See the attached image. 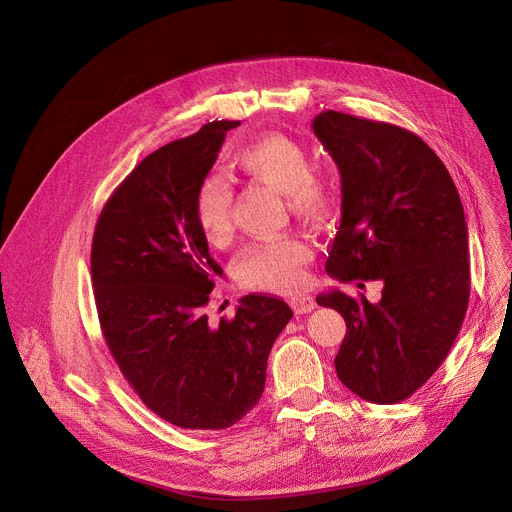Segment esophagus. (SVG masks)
Here are the masks:
<instances>
[{
    "label": "esophagus",
    "instance_id": "obj_1",
    "mask_svg": "<svg viewBox=\"0 0 512 512\" xmlns=\"http://www.w3.org/2000/svg\"><path fill=\"white\" fill-rule=\"evenodd\" d=\"M290 307L294 309V313H309L315 309V299L311 297V294H297V297L290 299Z\"/></svg>",
    "mask_w": 512,
    "mask_h": 512
}]
</instances>
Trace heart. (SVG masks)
I'll use <instances>...</instances> for the list:
<instances>
[{
	"label": "heart",
	"mask_w": 512,
	"mask_h": 512,
	"mask_svg": "<svg viewBox=\"0 0 512 512\" xmlns=\"http://www.w3.org/2000/svg\"><path fill=\"white\" fill-rule=\"evenodd\" d=\"M232 161L242 174L284 193L288 209L299 220L319 222L336 207L338 184L328 174L311 168L307 147L286 134H263L240 147ZM193 215L211 245H224L232 232L228 182L218 176L205 178L195 193ZM311 257L307 242L294 236L251 242L236 259V276L249 288L292 292L303 284Z\"/></svg>",
	"instance_id": "b5f03b06"
}]
</instances>
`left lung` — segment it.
<instances>
[{"label":"left lung","instance_id":"1","mask_svg":"<svg viewBox=\"0 0 512 512\" xmlns=\"http://www.w3.org/2000/svg\"><path fill=\"white\" fill-rule=\"evenodd\" d=\"M313 132L342 178L326 270L384 282L375 305L336 288L317 297L346 321L336 373L357 396L394 405L432 378L461 332L471 288L463 203L442 159L407 128L328 110Z\"/></svg>","mask_w":512,"mask_h":512}]
</instances>
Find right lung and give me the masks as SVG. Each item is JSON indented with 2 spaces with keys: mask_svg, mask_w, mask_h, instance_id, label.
Wrapping results in <instances>:
<instances>
[{
  "mask_svg": "<svg viewBox=\"0 0 512 512\" xmlns=\"http://www.w3.org/2000/svg\"><path fill=\"white\" fill-rule=\"evenodd\" d=\"M238 120L147 155L103 205L91 280L101 334L147 409L184 429H226L263 394L267 357L292 317L247 294L232 319L209 326L203 309L222 267L209 255L193 201Z\"/></svg>",
  "mask_w": 512,
  "mask_h": 512,
  "instance_id": "1",
  "label": "right lung"
}]
</instances>
